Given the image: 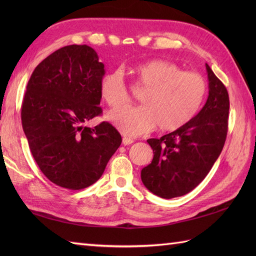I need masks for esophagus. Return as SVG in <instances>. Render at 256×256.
Instances as JSON below:
<instances>
[{"label": "esophagus", "mask_w": 256, "mask_h": 256, "mask_svg": "<svg viewBox=\"0 0 256 256\" xmlns=\"http://www.w3.org/2000/svg\"><path fill=\"white\" fill-rule=\"evenodd\" d=\"M133 142H134V140L131 138L124 136V138H122V144H123V145H130V144H132Z\"/></svg>", "instance_id": "34e87169"}]
</instances>
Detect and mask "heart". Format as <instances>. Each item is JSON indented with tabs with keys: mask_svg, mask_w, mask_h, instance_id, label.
<instances>
[{
	"mask_svg": "<svg viewBox=\"0 0 256 256\" xmlns=\"http://www.w3.org/2000/svg\"><path fill=\"white\" fill-rule=\"evenodd\" d=\"M136 84L145 91L140 108H121L108 114V118L123 134L138 136L156 125L160 131H175L192 121L206 94L204 78L198 72H182L177 64L153 59L132 68ZM102 99L111 108L130 101L128 91L120 72H111L100 84Z\"/></svg>",
	"mask_w": 256,
	"mask_h": 256,
	"instance_id": "b5f03b06",
	"label": "heart"
}]
</instances>
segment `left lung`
<instances>
[{
    "label": "left lung",
    "mask_w": 256,
    "mask_h": 256,
    "mask_svg": "<svg viewBox=\"0 0 256 256\" xmlns=\"http://www.w3.org/2000/svg\"><path fill=\"white\" fill-rule=\"evenodd\" d=\"M209 96L197 116L182 128L148 143L154 157L140 172L144 186L160 198L186 194L204 180L226 138L230 101L226 88L206 64Z\"/></svg>",
    "instance_id": "obj_1"
}]
</instances>
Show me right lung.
Instances as JSON below:
<instances>
[{"instance_id":"1","label":"right lung","mask_w":256,"mask_h":256,"mask_svg":"<svg viewBox=\"0 0 256 256\" xmlns=\"http://www.w3.org/2000/svg\"><path fill=\"white\" fill-rule=\"evenodd\" d=\"M104 64L94 48L69 45L52 52L32 72L22 103V125L42 172L57 186H91L122 143L108 122H86L100 116Z\"/></svg>"}]
</instances>
